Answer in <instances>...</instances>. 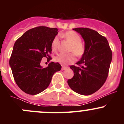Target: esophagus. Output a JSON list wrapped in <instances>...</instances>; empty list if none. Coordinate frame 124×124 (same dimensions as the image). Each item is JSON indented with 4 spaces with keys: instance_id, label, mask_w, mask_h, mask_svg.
Returning a JSON list of instances; mask_svg holds the SVG:
<instances>
[{
    "instance_id": "34e87169",
    "label": "esophagus",
    "mask_w": 124,
    "mask_h": 124,
    "mask_svg": "<svg viewBox=\"0 0 124 124\" xmlns=\"http://www.w3.org/2000/svg\"><path fill=\"white\" fill-rule=\"evenodd\" d=\"M67 68H68V67H64V66H62V70H65L67 69Z\"/></svg>"
}]
</instances>
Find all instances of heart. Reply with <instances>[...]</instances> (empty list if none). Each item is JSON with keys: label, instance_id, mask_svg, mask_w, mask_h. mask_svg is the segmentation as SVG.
Returning a JSON list of instances; mask_svg holds the SVG:
<instances>
[{"label": "heart", "instance_id": "b5f03b06", "mask_svg": "<svg viewBox=\"0 0 124 124\" xmlns=\"http://www.w3.org/2000/svg\"><path fill=\"white\" fill-rule=\"evenodd\" d=\"M72 44V47L70 48V52L74 53L77 57H81L85 53V47L82 44V38L80 36L74 31H68L63 35ZM59 45V39L57 37H54L52 42V48L53 50L56 51ZM76 61V57L73 54H59L55 57V61L58 62L62 65H67L70 63H72Z\"/></svg>", "mask_w": 124, "mask_h": 124}]
</instances>
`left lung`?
I'll return each mask as SVG.
<instances>
[{
	"label": "left lung",
	"instance_id": "obj_1",
	"mask_svg": "<svg viewBox=\"0 0 124 124\" xmlns=\"http://www.w3.org/2000/svg\"><path fill=\"white\" fill-rule=\"evenodd\" d=\"M85 41V53L77 65H72L74 76L68 80L70 88L80 95H89L101 88L108 76L112 52L107 39L89 28L72 29Z\"/></svg>",
	"mask_w": 124,
	"mask_h": 124
}]
</instances>
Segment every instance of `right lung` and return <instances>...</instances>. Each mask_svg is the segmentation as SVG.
Listing matches in <instances>:
<instances>
[{
  "instance_id": "right-lung-1",
  "label": "right lung",
  "mask_w": 124,
  "mask_h": 124,
  "mask_svg": "<svg viewBox=\"0 0 124 124\" xmlns=\"http://www.w3.org/2000/svg\"><path fill=\"white\" fill-rule=\"evenodd\" d=\"M57 31V28L39 26L27 31L15 42L9 66L15 82L25 93H41L49 86L53 74L61 70L58 62H51L44 68L40 65L43 57L51 59L52 42Z\"/></svg>"
}]
</instances>
